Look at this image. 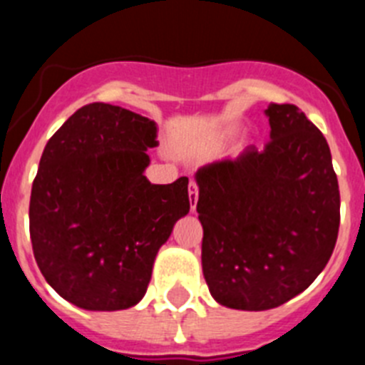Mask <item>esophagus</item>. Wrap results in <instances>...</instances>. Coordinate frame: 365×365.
<instances>
[{
  "mask_svg": "<svg viewBox=\"0 0 365 365\" xmlns=\"http://www.w3.org/2000/svg\"><path fill=\"white\" fill-rule=\"evenodd\" d=\"M188 195H190V208H192V212H195V206H197V197H199V190H197V185H195V180H190Z\"/></svg>",
  "mask_w": 365,
  "mask_h": 365,
  "instance_id": "esophagus-1",
  "label": "esophagus"
}]
</instances>
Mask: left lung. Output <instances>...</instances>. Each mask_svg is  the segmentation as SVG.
<instances>
[{
	"label": "left lung",
	"mask_w": 365,
	"mask_h": 365,
	"mask_svg": "<svg viewBox=\"0 0 365 365\" xmlns=\"http://www.w3.org/2000/svg\"><path fill=\"white\" fill-rule=\"evenodd\" d=\"M270 143L195 173L202 274L221 305L267 311L318 278L340 227V192L322 131L292 104L265 109Z\"/></svg>",
	"instance_id": "obj_1"
}]
</instances>
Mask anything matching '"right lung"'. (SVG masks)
I'll use <instances>...</instances> for the list:
<instances>
[{"instance_id": "1", "label": "right lung", "mask_w": 365, "mask_h": 365, "mask_svg": "<svg viewBox=\"0 0 365 365\" xmlns=\"http://www.w3.org/2000/svg\"><path fill=\"white\" fill-rule=\"evenodd\" d=\"M157 124L118 106L87 104L49 138L32 182L29 222L43 278L86 311L144 298L155 257L190 212L188 177L151 185Z\"/></svg>"}]
</instances>
